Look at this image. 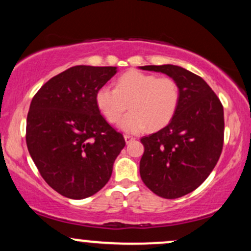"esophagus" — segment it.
Instances as JSON below:
<instances>
[{"mask_svg": "<svg viewBox=\"0 0 251 251\" xmlns=\"http://www.w3.org/2000/svg\"><path fill=\"white\" fill-rule=\"evenodd\" d=\"M124 138H125V142H126V144H129V143H132L134 140V138L133 137H131V135H124Z\"/></svg>", "mask_w": 251, "mask_h": 251, "instance_id": "1", "label": "esophagus"}]
</instances>
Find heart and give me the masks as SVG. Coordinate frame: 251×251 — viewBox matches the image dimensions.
<instances>
[{
	"mask_svg": "<svg viewBox=\"0 0 251 251\" xmlns=\"http://www.w3.org/2000/svg\"><path fill=\"white\" fill-rule=\"evenodd\" d=\"M178 83L170 76L157 77L140 71H128L116 81V88L102 86L96 94L97 107L108 123L120 122V128L138 133L146 127L159 129L174 118L179 103Z\"/></svg>",
	"mask_w": 251,
	"mask_h": 251,
	"instance_id": "1",
	"label": "heart"
}]
</instances>
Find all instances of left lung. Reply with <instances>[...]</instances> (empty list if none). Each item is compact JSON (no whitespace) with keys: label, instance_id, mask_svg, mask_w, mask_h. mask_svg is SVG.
<instances>
[{"label":"left lung","instance_id":"left-lung-1","mask_svg":"<svg viewBox=\"0 0 251 251\" xmlns=\"http://www.w3.org/2000/svg\"><path fill=\"white\" fill-rule=\"evenodd\" d=\"M178 83L177 111L165 127L140 142V177L159 197L174 200L196 190L208 178L223 149V106L210 86L192 72L174 65L143 66Z\"/></svg>","mask_w":251,"mask_h":251}]
</instances>
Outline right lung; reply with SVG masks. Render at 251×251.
Segmentation results:
<instances>
[{
    "mask_svg": "<svg viewBox=\"0 0 251 251\" xmlns=\"http://www.w3.org/2000/svg\"><path fill=\"white\" fill-rule=\"evenodd\" d=\"M116 73L117 67L74 66L48 80L30 102L28 151L46 183L67 198L101 190L125 146L96 103L98 89Z\"/></svg>",
    "mask_w": 251,
    "mask_h": 251,
    "instance_id": "obj_1",
    "label": "right lung"
}]
</instances>
